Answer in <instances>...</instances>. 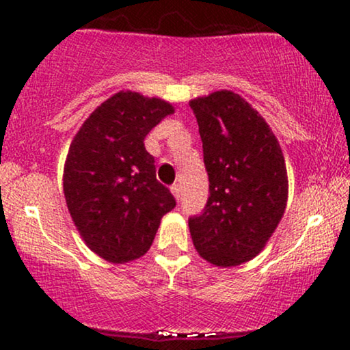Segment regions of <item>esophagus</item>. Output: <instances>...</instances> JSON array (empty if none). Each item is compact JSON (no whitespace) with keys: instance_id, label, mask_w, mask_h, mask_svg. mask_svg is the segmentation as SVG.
I'll list each match as a JSON object with an SVG mask.
<instances>
[{"instance_id":"34e87169","label":"esophagus","mask_w":350,"mask_h":350,"mask_svg":"<svg viewBox=\"0 0 350 350\" xmlns=\"http://www.w3.org/2000/svg\"><path fill=\"white\" fill-rule=\"evenodd\" d=\"M171 192H172V194H174L176 199H178V200L180 199V186H179L178 183L172 184V186H171Z\"/></svg>"}]
</instances>
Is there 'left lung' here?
<instances>
[{
    "instance_id": "left-lung-1",
    "label": "left lung",
    "mask_w": 350,
    "mask_h": 350,
    "mask_svg": "<svg viewBox=\"0 0 350 350\" xmlns=\"http://www.w3.org/2000/svg\"><path fill=\"white\" fill-rule=\"evenodd\" d=\"M199 124L208 199L189 230L199 255L235 267L258 255L283 217L288 176L280 143L248 102L230 90L189 103Z\"/></svg>"
}]
</instances>
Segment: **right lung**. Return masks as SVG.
<instances>
[{"label": "right lung", "mask_w": 350, "mask_h": 350, "mask_svg": "<svg viewBox=\"0 0 350 350\" xmlns=\"http://www.w3.org/2000/svg\"><path fill=\"white\" fill-rule=\"evenodd\" d=\"M171 113L164 100L118 92L72 139L64 167L67 207L88 248L107 262L144 255L163 215L176 207L144 148L146 135Z\"/></svg>", "instance_id": "1"}]
</instances>
